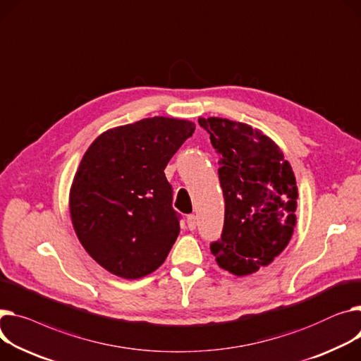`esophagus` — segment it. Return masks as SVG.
<instances>
[{
  "label": "esophagus",
  "instance_id": "obj_1",
  "mask_svg": "<svg viewBox=\"0 0 361 361\" xmlns=\"http://www.w3.org/2000/svg\"><path fill=\"white\" fill-rule=\"evenodd\" d=\"M187 226L190 231H195L197 228V218L195 214H188L187 216Z\"/></svg>",
  "mask_w": 361,
  "mask_h": 361
}]
</instances>
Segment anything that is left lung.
I'll return each instance as SVG.
<instances>
[{
    "mask_svg": "<svg viewBox=\"0 0 361 361\" xmlns=\"http://www.w3.org/2000/svg\"><path fill=\"white\" fill-rule=\"evenodd\" d=\"M221 155L225 199L221 239L210 244L219 266L248 276L264 269L289 244L296 225L298 187L290 164L262 132L228 118H199Z\"/></svg>",
    "mask_w": 361,
    "mask_h": 361,
    "instance_id": "8db88e82",
    "label": "left lung"
}]
</instances>
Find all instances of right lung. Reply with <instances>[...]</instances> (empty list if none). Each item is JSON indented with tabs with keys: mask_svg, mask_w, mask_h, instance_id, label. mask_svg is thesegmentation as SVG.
Listing matches in <instances>:
<instances>
[{
	"mask_svg": "<svg viewBox=\"0 0 361 361\" xmlns=\"http://www.w3.org/2000/svg\"><path fill=\"white\" fill-rule=\"evenodd\" d=\"M195 123L142 118L102 133L84 154L69 195L72 225L107 271L140 279L165 261L180 232L165 166Z\"/></svg>",
	"mask_w": 361,
	"mask_h": 361,
	"instance_id": "obj_1",
	"label": "right lung"
}]
</instances>
